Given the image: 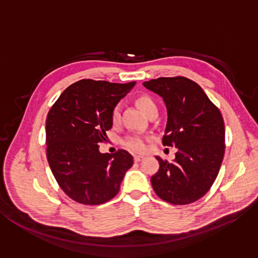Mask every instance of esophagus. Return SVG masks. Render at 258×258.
<instances>
[{
    "mask_svg": "<svg viewBox=\"0 0 258 258\" xmlns=\"http://www.w3.org/2000/svg\"><path fill=\"white\" fill-rule=\"evenodd\" d=\"M143 158H145V157L141 156V155H135L134 156V161H140V160H142Z\"/></svg>",
    "mask_w": 258,
    "mask_h": 258,
    "instance_id": "esophagus-1",
    "label": "esophagus"
}]
</instances>
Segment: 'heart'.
<instances>
[{"mask_svg":"<svg viewBox=\"0 0 258 258\" xmlns=\"http://www.w3.org/2000/svg\"><path fill=\"white\" fill-rule=\"evenodd\" d=\"M137 103L140 107V109L143 111V113H146V115H148V113L152 110H157V106L155 101L150 97H148V95H141V97H139L137 99ZM119 115H120L119 106H116L113 108L112 113H111V119L113 123H117V121H118ZM123 145L127 148V149L132 150L134 152H142L145 151L147 148V139L141 137V135L132 134L124 139Z\"/></svg>","mask_w":258,"mask_h":258,"instance_id":"heart-1","label":"heart"}]
</instances>
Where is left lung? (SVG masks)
Instances as JSON below:
<instances>
[{
  "instance_id": "obj_1",
  "label": "left lung",
  "mask_w": 258,
  "mask_h": 258,
  "mask_svg": "<svg viewBox=\"0 0 258 258\" xmlns=\"http://www.w3.org/2000/svg\"><path fill=\"white\" fill-rule=\"evenodd\" d=\"M163 98L167 110L163 145L175 147L172 161L156 156L159 169L151 176L165 202L187 205L211 189L224 156L225 130L221 111L197 83L185 77H160L143 83Z\"/></svg>"
}]
</instances>
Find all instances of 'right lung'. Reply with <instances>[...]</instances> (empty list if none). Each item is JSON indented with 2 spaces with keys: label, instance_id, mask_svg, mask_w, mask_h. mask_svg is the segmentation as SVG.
Returning a JSON list of instances; mask_svg holds the SVG:
<instances>
[{
  "label": "right lung",
  "instance_id": "1",
  "mask_svg": "<svg viewBox=\"0 0 258 258\" xmlns=\"http://www.w3.org/2000/svg\"><path fill=\"white\" fill-rule=\"evenodd\" d=\"M126 84L82 80L63 91L46 118V156L56 182L68 197L83 205L107 203L118 194L133 157L126 150L101 154L112 127L111 113L133 89Z\"/></svg>",
  "mask_w": 258,
  "mask_h": 258
}]
</instances>
